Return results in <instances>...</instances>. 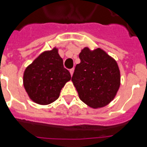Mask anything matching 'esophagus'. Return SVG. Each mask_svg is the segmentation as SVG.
Here are the masks:
<instances>
[{
	"instance_id": "esophagus-1",
	"label": "esophagus",
	"mask_w": 147,
	"mask_h": 147,
	"mask_svg": "<svg viewBox=\"0 0 147 147\" xmlns=\"http://www.w3.org/2000/svg\"><path fill=\"white\" fill-rule=\"evenodd\" d=\"M69 72H70V74H71V76H72V75H73V72H74V69H71L69 70Z\"/></svg>"
}]
</instances>
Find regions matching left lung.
Listing matches in <instances>:
<instances>
[{
	"instance_id": "1",
	"label": "left lung",
	"mask_w": 147,
	"mask_h": 147,
	"mask_svg": "<svg viewBox=\"0 0 147 147\" xmlns=\"http://www.w3.org/2000/svg\"><path fill=\"white\" fill-rule=\"evenodd\" d=\"M79 58L71 82L80 100L93 109L106 107L115 98L121 84L117 62L102 49L91 51L87 47Z\"/></svg>"
}]
</instances>
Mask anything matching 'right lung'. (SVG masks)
Segmentation results:
<instances>
[{
  "instance_id": "add662e5",
  "label": "right lung",
  "mask_w": 147,
  "mask_h": 147,
  "mask_svg": "<svg viewBox=\"0 0 147 147\" xmlns=\"http://www.w3.org/2000/svg\"><path fill=\"white\" fill-rule=\"evenodd\" d=\"M71 80L63 67L58 48L40 53L24 71L23 85L29 98L35 103L48 105L59 98L62 88Z\"/></svg>"
}]
</instances>
